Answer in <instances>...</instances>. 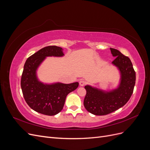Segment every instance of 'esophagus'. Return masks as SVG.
<instances>
[{
    "label": "esophagus",
    "instance_id": "1",
    "mask_svg": "<svg viewBox=\"0 0 150 150\" xmlns=\"http://www.w3.org/2000/svg\"><path fill=\"white\" fill-rule=\"evenodd\" d=\"M86 84V83L85 81H84V80H81V81H79V85H80L81 86H84Z\"/></svg>",
    "mask_w": 150,
    "mask_h": 150
}]
</instances>
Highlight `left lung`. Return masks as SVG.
I'll list each match as a JSON object with an SVG mask.
<instances>
[{"label":"left lung","mask_w":150,"mask_h":150,"mask_svg":"<svg viewBox=\"0 0 150 150\" xmlns=\"http://www.w3.org/2000/svg\"><path fill=\"white\" fill-rule=\"evenodd\" d=\"M110 50L112 56L116 57L112 64L120 71V84L118 88L111 91H104L89 85L85 86L84 106L86 110L94 115H106L118 110L129 101L133 93L136 72L132 62L118 50L113 48Z\"/></svg>","instance_id":"left-lung-1"}]
</instances>
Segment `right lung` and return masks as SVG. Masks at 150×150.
<instances>
[{
  "label": "right lung",
  "mask_w": 150,
  "mask_h": 150,
  "mask_svg": "<svg viewBox=\"0 0 150 150\" xmlns=\"http://www.w3.org/2000/svg\"><path fill=\"white\" fill-rule=\"evenodd\" d=\"M63 56L61 47L49 46L33 54L25 62L21 81L22 94L29 107L40 114L47 116L57 115L64 107L67 95L79 86L78 82L46 84L39 81L36 70L45 58Z\"/></svg>",
  "instance_id": "right-lung-1"
}]
</instances>
